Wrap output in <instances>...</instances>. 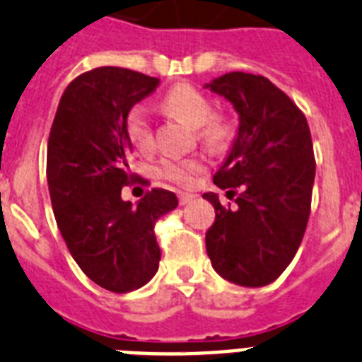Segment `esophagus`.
Instances as JSON below:
<instances>
[{"instance_id": "34e87169", "label": "esophagus", "mask_w": 362, "mask_h": 362, "mask_svg": "<svg viewBox=\"0 0 362 362\" xmlns=\"http://www.w3.org/2000/svg\"><path fill=\"white\" fill-rule=\"evenodd\" d=\"M194 199V194H188V192H179V205H187Z\"/></svg>"}]
</instances>
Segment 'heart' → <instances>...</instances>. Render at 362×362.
Wrapping results in <instances>:
<instances>
[{"label": "heart", "mask_w": 362, "mask_h": 362, "mask_svg": "<svg viewBox=\"0 0 362 362\" xmlns=\"http://www.w3.org/2000/svg\"><path fill=\"white\" fill-rule=\"evenodd\" d=\"M166 111L183 120L190 128H196L197 139L206 146H223L230 137V124L223 115L212 113L211 100L199 89L190 84H177L166 93L165 100ZM124 129L129 143L139 150L151 148V124L150 115L144 106H134L128 111L124 120ZM203 168V163L196 157L177 159V157H165L157 165V174L163 179L175 183L179 187L192 185L194 177Z\"/></svg>", "instance_id": "b5f03b06"}]
</instances>
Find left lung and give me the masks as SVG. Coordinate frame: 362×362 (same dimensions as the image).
Instances as JSON below:
<instances>
[{
    "instance_id": "obj_1",
    "label": "left lung",
    "mask_w": 362,
    "mask_h": 362,
    "mask_svg": "<svg viewBox=\"0 0 362 362\" xmlns=\"http://www.w3.org/2000/svg\"><path fill=\"white\" fill-rule=\"evenodd\" d=\"M240 115L236 141L214 183L236 197L230 209L212 192L216 219L206 255L219 276L245 287L274 282L295 258L310 219L315 156L305 115L262 75L234 71L206 84Z\"/></svg>"
}]
</instances>
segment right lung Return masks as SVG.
<instances>
[{
	"label": "right lung",
	"instance_id": "right-lung-1",
	"mask_svg": "<svg viewBox=\"0 0 362 362\" xmlns=\"http://www.w3.org/2000/svg\"><path fill=\"white\" fill-rule=\"evenodd\" d=\"M159 78L124 67H97L66 88L47 143L52 211L71 256L111 293L143 287L159 269L156 223L177 206L165 188L132 205L122 187L144 183L129 172L128 111L156 91Z\"/></svg>",
	"mask_w": 362,
	"mask_h": 362
}]
</instances>
